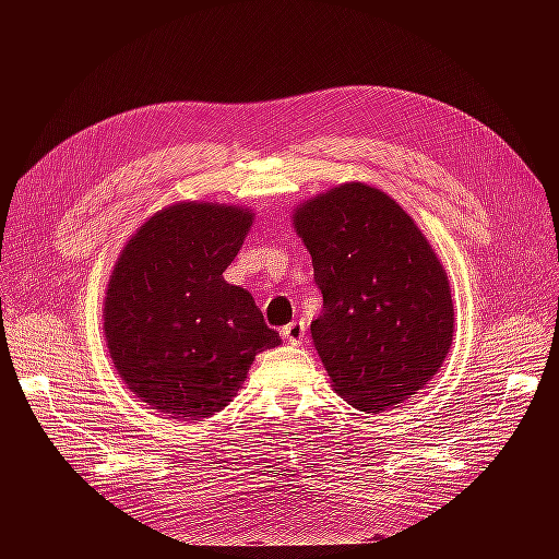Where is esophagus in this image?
Returning a JSON list of instances; mask_svg holds the SVG:
<instances>
[{
  "label": "esophagus",
  "mask_w": 559,
  "mask_h": 559,
  "mask_svg": "<svg viewBox=\"0 0 559 559\" xmlns=\"http://www.w3.org/2000/svg\"><path fill=\"white\" fill-rule=\"evenodd\" d=\"M283 340L292 346H301L304 340H306V324H304V321H292V324H287L283 329Z\"/></svg>",
  "instance_id": "1"
}]
</instances>
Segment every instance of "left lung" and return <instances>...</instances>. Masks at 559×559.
<instances>
[{
  "mask_svg": "<svg viewBox=\"0 0 559 559\" xmlns=\"http://www.w3.org/2000/svg\"><path fill=\"white\" fill-rule=\"evenodd\" d=\"M292 226L324 297L310 333L333 390L373 415L413 399L444 365L455 331L449 276L421 228L360 181L299 203Z\"/></svg>",
  "mask_w": 559,
  "mask_h": 559,
  "instance_id": "8db88e82",
  "label": "left lung"
}]
</instances>
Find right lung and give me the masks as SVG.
<instances>
[{
  "label": "right lung",
  "mask_w": 559,
  "mask_h": 559,
  "mask_svg": "<svg viewBox=\"0 0 559 559\" xmlns=\"http://www.w3.org/2000/svg\"><path fill=\"white\" fill-rule=\"evenodd\" d=\"M253 217L245 205L171 203L131 235L110 272V360L124 385L167 419L217 415L260 350L281 344L249 292L222 276Z\"/></svg>",
  "instance_id": "1"
}]
</instances>
